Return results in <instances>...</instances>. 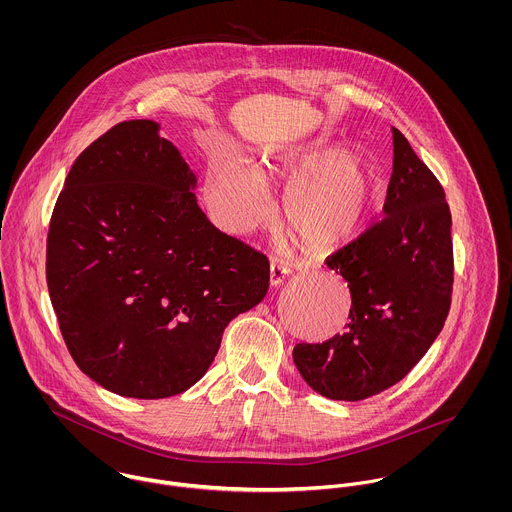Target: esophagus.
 I'll return each instance as SVG.
<instances>
[{"label":"esophagus","mask_w":512,"mask_h":512,"mask_svg":"<svg viewBox=\"0 0 512 512\" xmlns=\"http://www.w3.org/2000/svg\"><path fill=\"white\" fill-rule=\"evenodd\" d=\"M286 276H288V270H286L282 264H276V262H272V264H270L268 284H270L272 288L282 286V284H284V280H286Z\"/></svg>","instance_id":"1"}]
</instances>
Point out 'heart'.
I'll list each match as a JSON object with an SVG mask.
<instances>
[{
	"instance_id": "obj_1",
	"label": "heart",
	"mask_w": 512,
	"mask_h": 512,
	"mask_svg": "<svg viewBox=\"0 0 512 512\" xmlns=\"http://www.w3.org/2000/svg\"><path fill=\"white\" fill-rule=\"evenodd\" d=\"M266 185L286 189L282 228L309 256L349 246L384 197L374 161L347 146L299 142L274 151L258 169L238 153H224L205 177L211 217L230 234L252 232L270 217Z\"/></svg>"
}]
</instances>
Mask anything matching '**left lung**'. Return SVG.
<instances>
[{
	"label": "left lung",
	"instance_id": "left-lung-1",
	"mask_svg": "<svg viewBox=\"0 0 512 512\" xmlns=\"http://www.w3.org/2000/svg\"><path fill=\"white\" fill-rule=\"evenodd\" d=\"M392 142L386 217L325 260L351 290L347 333L293 349L303 380L331 400H365L400 382L436 341L451 305L443 187L396 128Z\"/></svg>",
	"mask_w": 512,
	"mask_h": 512
}]
</instances>
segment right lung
I'll list each match as a JSON object with an SVG mask.
<instances>
[{
  "mask_svg": "<svg viewBox=\"0 0 512 512\" xmlns=\"http://www.w3.org/2000/svg\"><path fill=\"white\" fill-rule=\"evenodd\" d=\"M153 120L73 163L47 236V286L76 366L140 400L191 388L224 327L268 292V258L199 209L197 177Z\"/></svg>",
  "mask_w": 512,
  "mask_h": 512,
  "instance_id": "obj_1",
  "label": "right lung"
}]
</instances>
